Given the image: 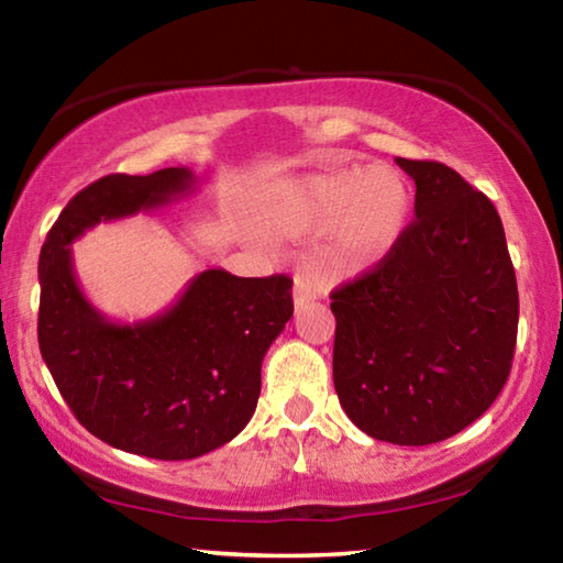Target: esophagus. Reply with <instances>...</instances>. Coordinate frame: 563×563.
Returning <instances> with one entry per match:
<instances>
[{
  "instance_id": "esophagus-1",
  "label": "esophagus",
  "mask_w": 563,
  "mask_h": 563,
  "mask_svg": "<svg viewBox=\"0 0 563 563\" xmlns=\"http://www.w3.org/2000/svg\"><path fill=\"white\" fill-rule=\"evenodd\" d=\"M316 298H318V295H316V288H312L310 283H305V280H295V290H292L295 310H300L302 305H308V302H312Z\"/></svg>"
}]
</instances>
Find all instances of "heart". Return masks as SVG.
<instances>
[{
    "instance_id": "b5f03b06",
    "label": "heart",
    "mask_w": 563,
    "mask_h": 563,
    "mask_svg": "<svg viewBox=\"0 0 563 563\" xmlns=\"http://www.w3.org/2000/svg\"><path fill=\"white\" fill-rule=\"evenodd\" d=\"M415 190L395 166H325L278 186L268 218L290 238L325 231L322 263L347 278L387 258L407 233Z\"/></svg>"
}]
</instances>
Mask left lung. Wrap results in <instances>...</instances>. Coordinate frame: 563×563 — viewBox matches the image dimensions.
I'll return each instance as SVG.
<instances>
[{"label": "left lung", "mask_w": 563, "mask_h": 563, "mask_svg": "<svg viewBox=\"0 0 563 563\" xmlns=\"http://www.w3.org/2000/svg\"><path fill=\"white\" fill-rule=\"evenodd\" d=\"M415 221L387 258L330 295L332 379L375 440L422 446L462 432L507 383L517 275L497 208L454 168L397 158Z\"/></svg>", "instance_id": "1"}]
</instances>
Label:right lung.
<instances>
[{
    "label": "right lung",
    "mask_w": 563,
    "mask_h": 563,
    "mask_svg": "<svg viewBox=\"0 0 563 563\" xmlns=\"http://www.w3.org/2000/svg\"><path fill=\"white\" fill-rule=\"evenodd\" d=\"M194 190L184 166L103 176L66 203L40 255V350L66 405L101 442L166 462L213 452L251 422L263 357L292 318V280L211 268L161 316L131 325L87 300L71 243Z\"/></svg>",
    "instance_id": "1"
}]
</instances>
